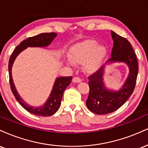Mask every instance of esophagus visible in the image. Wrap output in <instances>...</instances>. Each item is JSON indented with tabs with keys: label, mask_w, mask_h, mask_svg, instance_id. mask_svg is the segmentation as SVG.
Here are the masks:
<instances>
[{
	"label": "esophagus",
	"mask_w": 148,
	"mask_h": 148,
	"mask_svg": "<svg viewBox=\"0 0 148 148\" xmlns=\"http://www.w3.org/2000/svg\"><path fill=\"white\" fill-rule=\"evenodd\" d=\"M73 82L75 83H78V82H82V79L81 78L78 77H75L73 79Z\"/></svg>",
	"instance_id": "34e87169"
}]
</instances>
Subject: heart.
I'll return each mask as SVG.
<instances>
[{
    "label": "heart",
    "mask_w": 148,
    "mask_h": 148,
    "mask_svg": "<svg viewBox=\"0 0 148 148\" xmlns=\"http://www.w3.org/2000/svg\"><path fill=\"white\" fill-rule=\"evenodd\" d=\"M107 54L105 47L98 45L93 40L83 41L71 47L69 50V57L70 60L75 63L83 62V67L86 71H94L101 64ZM68 64L73 65L69 60Z\"/></svg>",
    "instance_id": "b5f03b06"
}]
</instances>
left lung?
<instances>
[{
	"mask_svg": "<svg viewBox=\"0 0 148 148\" xmlns=\"http://www.w3.org/2000/svg\"><path fill=\"white\" fill-rule=\"evenodd\" d=\"M111 58L95 73L88 77L89 93L86 101L91 112L99 115L110 114L119 109L132 94L138 75V62L131 43L114 31ZM114 63H125L129 68V74L121 88L118 91L109 90L105 86L103 76L106 66Z\"/></svg>",
	"mask_w": 148,
	"mask_h": 148,
	"instance_id": "8db88e82",
	"label": "left lung"
}]
</instances>
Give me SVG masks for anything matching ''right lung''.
<instances>
[{
    "label": "right lung",
    "instance_id": "right-lung-1",
    "mask_svg": "<svg viewBox=\"0 0 148 148\" xmlns=\"http://www.w3.org/2000/svg\"><path fill=\"white\" fill-rule=\"evenodd\" d=\"M57 35V34L55 32L41 33V34L32 36V37L27 38L19 44V46H16L9 60L8 69L9 75H10V84L12 93L17 101L25 110L36 116H50L53 115L58 110L60 107L64 90L70 84L72 80V77L70 76V77H57L53 84V89H52L50 96L47 99L46 102L41 107H32L23 100L16 88L12 75V65H13L16 57L21 53L23 50L26 49L27 47H39V48L47 47L51 43Z\"/></svg>",
    "mask_w": 148,
    "mask_h": 148
}]
</instances>
